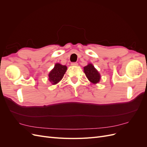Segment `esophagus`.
Returning <instances> with one entry per match:
<instances>
[{
  "label": "esophagus",
  "mask_w": 147,
  "mask_h": 147,
  "mask_svg": "<svg viewBox=\"0 0 147 147\" xmlns=\"http://www.w3.org/2000/svg\"><path fill=\"white\" fill-rule=\"evenodd\" d=\"M71 65H72V66H77L78 65V63H72V64H71Z\"/></svg>",
  "instance_id": "1"
}]
</instances>
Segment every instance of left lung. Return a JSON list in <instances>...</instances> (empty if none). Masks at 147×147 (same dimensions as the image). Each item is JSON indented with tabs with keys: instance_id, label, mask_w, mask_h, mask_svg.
Returning a JSON list of instances; mask_svg holds the SVG:
<instances>
[{
	"instance_id": "left-lung-1",
	"label": "left lung",
	"mask_w": 147,
	"mask_h": 147,
	"mask_svg": "<svg viewBox=\"0 0 147 147\" xmlns=\"http://www.w3.org/2000/svg\"><path fill=\"white\" fill-rule=\"evenodd\" d=\"M83 71L88 80L91 83L95 84L100 82L101 78L100 74L92 64L89 63L86 66L84 67Z\"/></svg>"
}]
</instances>
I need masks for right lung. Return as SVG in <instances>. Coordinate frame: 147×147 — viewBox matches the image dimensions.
<instances>
[{
	"mask_svg": "<svg viewBox=\"0 0 147 147\" xmlns=\"http://www.w3.org/2000/svg\"><path fill=\"white\" fill-rule=\"evenodd\" d=\"M67 67L65 65H62L59 63H56L50 73L48 74V80L50 82L54 84L59 83L63 79Z\"/></svg>",
	"mask_w": 147,
	"mask_h": 147,
	"instance_id": "right-lung-1",
	"label": "right lung"
}]
</instances>
